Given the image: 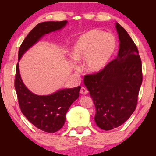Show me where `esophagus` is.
I'll list each match as a JSON object with an SVG mask.
<instances>
[{"mask_svg":"<svg viewBox=\"0 0 156 156\" xmlns=\"http://www.w3.org/2000/svg\"><path fill=\"white\" fill-rule=\"evenodd\" d=\"M80 93L81 94H83V95H86V94H87L89 93V91H88L87 89V88L84 87H82L81 89H80Z\"/></svg>","mask_w":156,"mask_h":156,"instance_id":"obj_1","label":"esophagus"}]
</instances>
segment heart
<instances>
[{
	"label": "heart",
	"mask_w": 156,
	"mask_h": 156,
	"mask_svg": "<svg viewBox=\"0 0 156 156\" xmlns=\"http://www.w3.org/2000/svg\"><path fill=\"white\" fill-rule=\"evenodd\" d=\"M114 36L97 30L84 34L76 41L71 56L75 61L85 60V69L90 73L102 71L109 63L116 49Z\"/></svg>",
	"instance_id": "1"
}]
</instances>
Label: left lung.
<instances>
[{
	"label": "left lung",
	"mask_w": 156,
	"mask_h": 156,
	"mask_svg": "<svg viewBox=\"0 0 156 156\" xmlns=\"http://www.w3.org/2000/svg\"><path fill=\"white\" fill-rule=\"evenodd\" d=\"M115 27L120 41L116 58L98 73L86 75L83 80L96 107L95 122L105 131L122 125L130 118L142 82L138 48L119 23Z\"/></svg>",
	"instance_id": "8db88e82"
}]
</instances>
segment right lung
Masks as SVG:
<instances>
[{
    "label": "right lung",
    "mask_w": 156,
    "mask_h": 156,
    "mask_svg": "<svg viewBox=\"0 0 156 156\" xmlns=\"http://www.w3.org/2000/svg\"><path fill=\"white\" fill-rule=\"evenodd\" d=\"M67 20L47 21L37 25L23 41L18 51V61L23 54L46 34L62 30ZM15 89L21 112L27 119L41 130L54 133L65 122L69 108L79 96L80 86L58 90L47 96H39L27 88L20 77L19 64L16 66Z\"/></svg>",
    "instance_id": "obj_1"
}]
</instances>
